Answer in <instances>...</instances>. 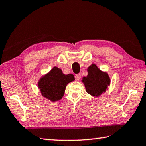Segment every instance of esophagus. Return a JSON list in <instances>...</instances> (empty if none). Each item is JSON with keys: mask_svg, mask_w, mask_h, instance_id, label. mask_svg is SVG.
Here are the masks:
<instances>
[{"mask_svg": "<svg viewBox=\"0 0 146 146\" xmlns=\"http://www.w3.org/2000/svg\"><path fill=\"white\" fill-rule=\"evenodd\" d=\"M80 78H81V74H76V76H75L76 80L79 81V80H80Z\"/></svg>", "mask_w": 146, "mask_h": 146, "instance_id": "1", "label": "esophagus"}]
</instances>
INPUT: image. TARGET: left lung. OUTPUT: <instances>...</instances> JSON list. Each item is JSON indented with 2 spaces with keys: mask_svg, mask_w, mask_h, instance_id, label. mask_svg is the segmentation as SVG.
<instances>
[{
  "mask_svg": "<svg viewBox=\"0 0 146 146\" xmlns=\"http://www.w3.org/2000/svg\"><path fill=\"white\" fill-rule=\"evenodd\" d=\"M88 76L83 78L87 92L93 96L98 97L105 92L110 83V79L108 74L103 72L95 64L88 68Z\"/></svg>",
  "mask_w": 146,
  "mask_h": 146,
  "instance_id": "obj_1",
  "label": "left lung"
}]
</instances>
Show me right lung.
<instances>
[{
    "label": "right lung",
    "mask_w": 146,
    "mask_h": 146,
    "mask_svg": "<svg viewBox=\"0 0 146 146\" xmlns=\"http://www.w3.org/2000/svg\"><path fill=\"white\" fill-rule=\"evenodd\" d=\"M74 80L73 74H63L60 68L55 66L40 79L38 88L43 97L51 101H56L62 98L67 84Z\"/></svg>",
    "instance_id": "1"
}]
</instances>
